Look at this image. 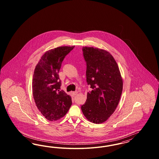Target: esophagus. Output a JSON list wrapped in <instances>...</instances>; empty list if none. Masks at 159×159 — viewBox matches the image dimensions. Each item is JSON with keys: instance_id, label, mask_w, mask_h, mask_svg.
I'll list each match as a JSON object with an SVG mask.
<instances>
[{"instance_id": "1", "label": "esophagus", "mask_w": 159, "mask_h": 159, "mask_svg": "<svg viewBox=\"0 0 159 159\" xmlns=\"http://www.w3.org/2000/svg\"><path fill=\"white\" fill-rule=\"evenodd\" d=\"M71 94L73 96H76V95L77 94V91H75V92H72Z\"/></svg>"}]
</instances>
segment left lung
Returning a JSON list of instances; mask_svg holds the SVG:
<instances>
[{"instance_id":"left-lung-1","label":"left lung","mask_w":159,"mask_h":159,"mask_svg":"<svg viewBox=\"0 0 159 159\" xmlns=\"http://www.w3.org/2000/svg\"><path fill=\"white\" fill-rule=\"evenodd\" d=\"M86 63V82L92 90L81 106L89 121L100 124L106 121L118 105L123 89L119 68L113 56L104 50L83 47Z\"/></svg>"}]
</instances>
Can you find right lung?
Segmentation results:
<instances>
[{"instance_id": "1", "label": "right lung", "mask_w": 159, "mask_h": 159, "mask_svg": "<svg viewBox=\"0 0 159 159\" xmlns=\"http://www.w3.org/2000/svg\"><path fill=\"white\" fill-rule=\"evenodd\" d=\"M73 46H61L47 51L41 57L34 69L32 89L36 105L49 121L64 117L72 104L71 98L61 90L58 73L66 56Z\"/></svg>"}]
</instances>
